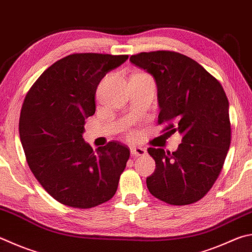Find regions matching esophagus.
I'll return each instance as SVG.
<instances>
[{"label": "esophagus", "instance_id": "1", "mask_svg": "<svg viewBox=\"0 0 252 252\" xmlns=\"http://www.w3.org/2000/svg\"><path fill=\"white\" fill-rule=\"evenodd\" d=\"M132 157H142V155L146 154V150L144 148H140V146H132L130 149Z\"/></svg>", "mask_w": 252, "mask_h": 252}]
</instances>
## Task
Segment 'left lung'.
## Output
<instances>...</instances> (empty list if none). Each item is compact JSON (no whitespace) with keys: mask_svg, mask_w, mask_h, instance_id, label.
Here are the masks:
<instances>
[{"mask_svg":"<svg viewBox=\"0 0 252 252\" xmlns=\"http://www.w3.org/2000/svg\"><path fill=\"white\" fill-rule=\"evenodd\" d=\"M130 62L157 81L163 131L183 136L175 152L148 149L157 166L146 178L149 191L170 205L198 202L216 182L230 146L229 103L222 86L194 59L171 50L132 55Z\"/></svg>","mask_w":252,"mask_h":252,"instance_id":"obj_1","label":"left lung"}]
</instances>
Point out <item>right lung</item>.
<instances>
[{"label":"right lung","instance_id":"right-lung-1","mask_svg":"<svg viewBox=\"0 0 252 252\" xmlns=\"http://www.w3.org/2000/svg\"><path fill=\"white\" fill-rule=\"evenodd\" d=\"M127 55L71 54L48 67L23 102L18 130L26 161L44 189L61 204L93 208L116 194L130 158L118 141L95 151L82 139L85 119L108 71Z\"/></svg>","mask_w":252,"mask_h":252}]
</instances>
